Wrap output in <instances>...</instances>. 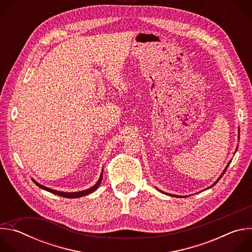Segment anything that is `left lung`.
Listing matches in <instances>:
<instances>
[{
  "label": "left lung",
  "mask_w": 252,
  "mask_h": 252,
  "mask_svg": "<svg viewBox=\"0 0 252 252\" xmlns=\"http://www.w3.org/2000/svg\"><path fill=\"white\" fill-rule=\"evenodd\" d=\"M227 167H228V165H227V166H226V168H225V169H224V171H223V173H222V174H224V172H225V171H226V169H227ZM221 176H222V175H221ZM221 176H220V178H219V179H218V181H217V183H218V182H219V181H220V178H221ZM217 183H215V184H217ZM215 184H214V185H215ZM214 185H213V186H214ZM169 195H171V194H169Z\"/></svg>",
  "instance_id": "1"
}]
</instances>
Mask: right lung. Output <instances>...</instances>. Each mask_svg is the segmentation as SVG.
Masks as SVG:
<instances>
[{
  "label": "right lung",
  "instance_id": "right-lung-1",
  "mask_svg": "<svg viewBox=\"0 0 252 252\" xmlns=\"http://www.w3.org/2000/svg\"><path fill=\"white\" fill-rule=\"evenodd\" d=\"M101 179H102V175L100 174L99 179H98L97 183H96L94 187H92V188L89 189H86V190H83V191H79V192H62V191H58V190H54V189H52L46 188V187H44V186L38 184L37 182H34L33 179H32V182H33L35 185H37L39 188H41V189H45V190H47V191H49V192H52V193H54V194H57V195H60V196H63V197H66V198H78V197H82V196H84V195H87V194H89V193L94 192V191L99 187V185H100V183H101Z\"/></svg>",
  "mask_w": 252,
  "mask_h": 252
}]
</instances>
